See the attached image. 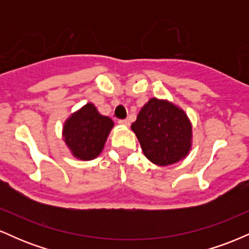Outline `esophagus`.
<instances>
[{"label":"esophagus","instance_id":"obj_1","mask_svg":"<svg viewBox=\"0 0 249 249\" xmlns=\"http://www.w3.org/2000/svg\"><path fill=\"white\" fill-rule=\"evenodd\" d=\"M118 123L121 125H125V126H128V125H130V121H128V119H121V121H118Z\"/></svg>","mask_w":249,"mask_h":249}]
</instances>
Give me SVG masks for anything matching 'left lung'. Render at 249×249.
Wrapping results in <instances>:
<instances>
[{
  "instance_id": "left-lung-1",
  "label": "left lung",
  "mask_w": 249,
  "mask_h": 249,
  "mask_svg": "<svg viewBox=\"0 0 249 249\" xmlns=\"http://www.w3.org/2000/svg\"><path fill=\"white\" fill-rule=\"evenodd\" d=\"M131 128L145 157L159 166L186 158L192 146V124L187 115L164 99L151 98L139 111Z\"/></svg>"
}]
</instances>
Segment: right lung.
Listing matches in <instances>:
<instances>
[{"label": "right lung", "mask_w": 249, "mask_h": 249, "mask_svg": "<svg viewBox=\"0 0 249 249\" xmlns=\"http://www.w3.org/2000/svg\"><path fill=\"white\" fill-rule=\"evenodd\" d=\"M112 127V119L102 116L92 103H88L65 121L63 139L73 157L91 160L102 152Z\"/></svg>", "instance_id": "1"}]
</instances>
